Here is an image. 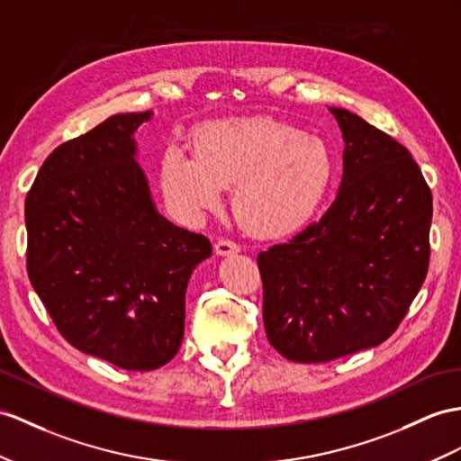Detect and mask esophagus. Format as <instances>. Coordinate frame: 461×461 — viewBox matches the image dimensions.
Wrapping results in <instances>:
<instances>
[{
  "label": "esophagus",
  "mask_w": 461,
  "mask_h": 461,
  "mask_svg": "<svg viewBox=\"0 0 461 461\" xmlns=\"http://www.w3.org/2000/svg\"><path fill=\"white\" fill-rule=\"evenodd\" d=\"M215 252L219 256H229L234 252H240V244H237L234 240H229V239H221L215 242Z\"/></svg>",
  "instance_id": "34e87169"
}]
</instances>
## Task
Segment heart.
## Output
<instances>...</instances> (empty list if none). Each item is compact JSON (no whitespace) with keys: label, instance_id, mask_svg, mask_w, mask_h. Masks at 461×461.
I'll use <instances>...</instances> for the list:
<instances>
[{"label":"heart","instance_id":"obj_1","mask_svg":"<svg viewBox=\"0 0 461 461\" xmlns=\"http://www.w3.org/2000/svg\"><path fill=\"white\" fill-rule=\"evenodd\" d=\"M194 152H166L167 201L184 215H199L219 205L222 187L237 185V217L260 237L301 227L334 176L332 154L321 139L264 117L207 122L194 134Z\"/></svg>","mask_w":461,"mask_h":461}]
</instances>
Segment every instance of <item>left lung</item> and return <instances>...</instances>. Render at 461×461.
Wrapping results in <instances>:
<instances>
[{"label": "left lung", "mask_w": 461, "mask_h": 461, "mask_svg": "<svg viewBox=\"0 0 461 461\" xmlns=\"http://www.w3.org/2000/svg\"><path fill=\"white\" fill-rule=\"evenodd\" d=\"M344 174L324 215L256 258L267 342L321 364L385 342L430 262L432 194L411 152L346 109Z\"/></svg>", "instance_id": "left-lung-1"}]
</instances>
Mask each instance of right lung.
Listing matches in <instances>:
<instances>
[{
    "label": "right lung",
    "instance_id": "right-lung-1",
    "mask_svg": "<svg viewBox=\"0 0 461 461\" xmlns=\"http://www.w3.org/2000/svg\"><path fill=\"white\" fill-rule=\"evenodd\" d=\"M149 119L113 115L56 146L25 199L27 274L54 327L132 372L177 354L189 276L212 250L154 209L132 140Z\"/></svg>",
    "mask_w": 461,
    "mask_h": 461
}]
</instances>
